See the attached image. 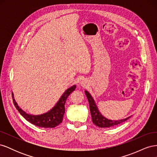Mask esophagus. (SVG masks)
I'll list each match as a JSON object with an SVG mask.
<instances>
[{
    "instance_id": "esophagus-1",
    "label": "esophagus",
    "mask_w": 157,
    "mask_h": 157,
    "mask_svg": "<svg viewBox=\"0 0 157 157\" xmlns=\"http://www.w3.org/2000/svg\"><path fill=\"white\" fill-rule=\"evenodd\" d=\"M80 84H81V86H85V84H86V82H85L84 80H82V81L80 82Z\"/></svg>"
}]
</instances>
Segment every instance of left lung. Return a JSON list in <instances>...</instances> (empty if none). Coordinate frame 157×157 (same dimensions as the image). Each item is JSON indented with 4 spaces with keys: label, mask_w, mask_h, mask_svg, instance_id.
Listing matches in <instances>:
<instances>
[{
    "label": "left lung",
    "mask_w": 157,
    "mask_h": 157,
    "mask_svg": "<svg viewBox=\"0 0 157 157\" xmlns=\"http://www.w3.org/2000/svg\"><path fill=\"white\" fill-rule=\"evenodd\" d=\"M84 92H85V94H86L89 102L90 111V113H91L92 122L96 126L99 128L113 127L114 126H117L118 124H121V123L125 122L132 116L131 115L126 118H122V119H119V120L108 119V118H107L106 117L103 116L101 115V113H100V111H99V109L96 104V102H95L94 98L91 96V94H90L87 90H85Z\"/></svg>",
    "instance_id": "1"
}]
</instances>
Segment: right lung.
Listing matches in <instances>:
<instances>
[{"label":"right lung","instance_id":"add662e5","mask_svg":"<svg viewBox=\"0 0 157 157\" xmlns=\"http://www.w3.org/2000/svg\"><path fill=\"white\" fill-rule=\"evenodd\" d=\"M76 88V85L74 84L65 90L62 96L60 97L59 100L57 101L55 105L50 109L49 111L40 115H33L24 111L19 107L18 104L14 99L13 94L12 93V98L14 105L20 112V113L25 119L31 122V124L42 128H54L62 122L63 115L65 113V104L67 97L71 92H73Z\"/></svg>","mask_w":157,"mask_h":157}]
</instances>
